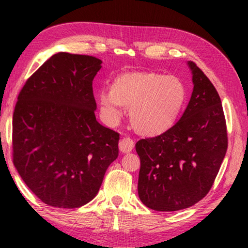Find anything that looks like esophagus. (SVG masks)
<instances>
[{
    "instance_id": "obj_1",
    "label": "esophagus",
    "mask_w": 248,
    "mask_h": 248,
    "mask_svg": "<svg viewBox=\"0 0 248 248\" xmlns=\"http://www.w3.org/2000/svg\"><path fill=\"white\" fill-rule=\"evenodd\" d=\"M118 147H120V150L122 154H127V152H131L132 149H133L134 142L130 138H123L120 141Z\"/></svg>"
}]
</instances>
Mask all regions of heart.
<instances>
[{"label": "heart", "instance_id": "obj_1", "mask_svg": "<svg viewBox=\"0 0 248 248\" xmlns=\"http://www.w3.org/2000/svg\"><path fill=\"white\" fill-rule=\"evenodd\" d=\"M98 100L107 123H116L121 106L127 107L135 132L152 138L166 133L177 123L187 100V89L175 76L134 71L115 78L111 90H101Z\"/></svg>", "mask_w": 248, "mask_h": 248}]
</instances>
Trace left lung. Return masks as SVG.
Returning a JSON list of instances; mask_svg holds the SVG:
<instances>
[{"label":"left lung","mask_w":248,"mask_h":248,"mask_svg":"<svg viewBox=\"0 0 248 248\" xmlns=\"http://www.w3.org/2000/svg\"><path fill=\"white\" fill-rule=\"evenodd\" d=\"M187 65L194 87L184 114L168 132L135 144L139 198L155 211H178L204 198L228 147L219 94L195 63Z\"/></svg>","instance_id":"8db88e82"}]
</instances>
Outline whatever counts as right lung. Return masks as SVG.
<instances>
[{"mask_svg":"<svg viewBox=\"0 0 248 248\" xmlns=\"http://www.w3.org/2000/svg\"><path fill=\"white\" fill-rule=\"evenodd\" d=\"M101 63L93 56L57 53L19 93L13 164L33 194L54 208L90 202L118 157L120 134L94 116L93 80Z\"/></svg>","mask_w":248,"mask_h":248,"instance_id":"right-lung-1","label":"right lung"}]
</instances>
